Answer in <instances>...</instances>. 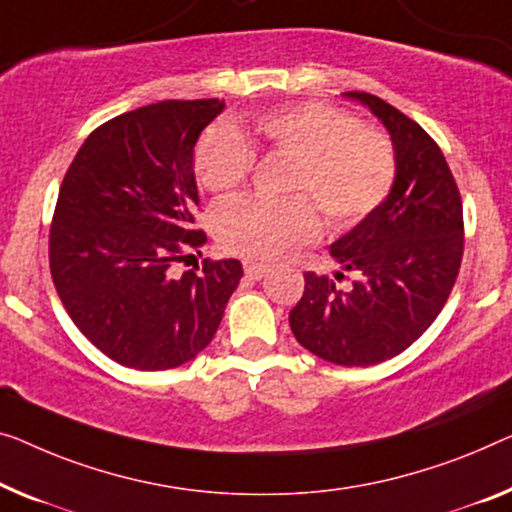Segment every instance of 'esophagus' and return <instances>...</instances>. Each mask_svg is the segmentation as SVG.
<instances>
[{"label":"esophagus","instance_id":"esophagus-1","mask_svg":"<svg viewBox=\"0 0 512 512\" xmlns=\"http://www.w3.org/2000/svg\"><path fill=\"white\" fill-rule=\"evenodd\" d=\"M243 269H246V276L253 278V280H262L266 273L271 271L266 264H257V262H246V264H243Z\"/></svg>","mask_w":512,"mask_h":512}]
</instances>
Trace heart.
<instances>
[{"instance_id":"1","label":"heart","mask_w":512,"mask_h":512,"mask_svg":"<svg viewBox=\"0 0 512 512\" xmlns=\"http://www.w3.org/2000/svg\"><path fill=\"white\" fill-rule=\"evenodd\" d=\"M255 137L269 154L292 160L287 190L303 195L280 202L239 197L218 207V241L232 255L262 262L285 257L319 234L313 201L331 225H349L375 209L393 183L395 158L386 137L331 105L299 103L266 112L255 121ZM253 160L239 131L216 126L195 149L197 181L211 193H230L246 181Z\"/></svg>"}]
</instances>
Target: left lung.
<instances>
[{"label": "left lung", "mask_w": 512, "mask_h": 512, "mask_svg": "<svg viewBox=\"0 0 512 512\" xmlns=\"http://www.w3.org/2000/svg\"><path fill=\"white\" fill-rule=\"evenodd\" d=\"M342 96L391 135L395 177L384 200L329 248L354 273L352 287L305 273L289 326L324 361L368 368L404 352L444 308L462 262V200L444 154L416 121L377 96Z\"/></svg>", "instance_id": "8db88e82"}]
</instances>
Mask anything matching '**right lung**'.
Segmentation results:
<instances>
[{
	"label": "right lung",
	"mask_w": 512,
	"mask_h": 512,
	"mask_svg": "<svg viewBox=\"0 0 512 512\" xmlns=\"http://www.w3.org/2000/svg\"><path fill=\"white\" fill-rule=\"evenodd\" d=\"M225 103L160 101L119 114L82 144L59 188L50 271L75 326L133 370L193 361L239 287V259L174 276L200 204L195 144Z\"/></svg>",
	"instance_id": "add662e5"
}]
</instances>
